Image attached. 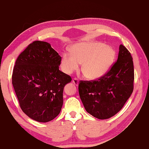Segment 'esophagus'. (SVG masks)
<instances>
[{"instance_id":"esophagus-1","label":"esophagus","mask_w":149,"mask_h":149,"mask_svg":"<svg viewBox=\"0 0 149 149\" xmlns=\"http://www.w3.org/2000/svg\"><path fill=\"white\" fill-rule=\"evenodd\" d=\"M72 82L73 84H74V85H78V84H79V80H78V79H77V78H74V79H72Z\"/></svg>"}]
</instances>
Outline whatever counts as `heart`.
Instances as JSON below:
<instances>
[{"label":"heart","mask_w":149,"mask_h":149,"mask_svg":"<svg viewBox=\"0 0 149 149\" xmlns=\"http://www.w3.org/2000/svg\"><path fill=\"white\" fill-rule=\"evenodd\" d=\"M71 54H62L61 66L63 71L72 74L82 64L81 72L91 79L102 77L112 64L115 51L112 48L100 42H81L72 47Z\"/></svg>","instance_id":"obj_1"}]
</instances>
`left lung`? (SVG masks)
<instances>
[{"label": "left lung", "instance_id": "obj_1", "mask_svg": "<svg viewBox=\"0 0 149 149\" xmlns=\"http://www.w3.org/2000/svg\"><path fill=\"white\" fill-rule=\"evenodd\" d=\"M117 61L102 77L79 82L80 99L88 113L98 119L110 118L122 109L133 91V58L120 45Z\"/></svg>", "mask_w": 149, "mask_h": 149}]
</instances>
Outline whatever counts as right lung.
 <instances>
[{"label": "right lung", "mask_w": 149, "mask_h": 149, "mask_svg": "<svg viewBox=\"0 0 149 149\" xmlns=\"http://www.w3.org/2000/svg\"><path fill=\"white\" fill-rule=\"evenodd\" d=\"M61 56L50 43L35 41L17 58L12 85L22 111L39 122H48L60 114L63 90L72 81L59 70Z\"/></svg>", "instance_id": "1"}]
</instances>
